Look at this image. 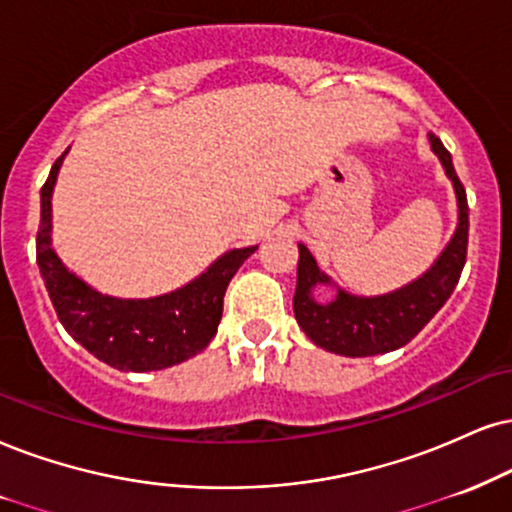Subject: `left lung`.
Instances as JSON below:
<instances>
[{"instance_id":"left-lung-1","label":"left lung","mask_w":512,"mask_h":512,"mask_svg":"<svg viewBox=\"0 0 512 512\" xmlns=\"http://www.w3.org/2000/svg\"><path fill=\"white\" fill-rule=\"evenodd\" d=\"M432 151L453 182L458 199V227L451 242L441 251L434 266L410 285L382 296H353L337 289V296L327 304L315 301L313 289L332 285V280L318 268L311 251L299 244V270H296L294 315L306 337L320 349L339 356H377L406 346L441 306L449 301L463 273L468 256V197L458 180L451 154L437 135L430 132Z\"/></svg>"}]
</instances>
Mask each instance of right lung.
<instances>
[{
	"mask_svg": "<svg viewBox=\"0 0 512 512\" xmlns=\"http://www.w3.org/2000/svg\"><path fill=\"white\" fill-rule=\"evenodd\" d=\"M63 156L66 151L42 185L37 230V266L61 325L99 361L118 370H163L197 356L216 337L227 285L258 246L227 251L197 280L154 299H116L97 292L63 266L52 246V192Z\"/></svg>",
	"mask_w": 512,
	"mask_h": 512,
	"instance_id": "add662e5",
	"label": "right lung"
}]
</instances>
